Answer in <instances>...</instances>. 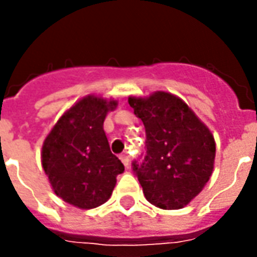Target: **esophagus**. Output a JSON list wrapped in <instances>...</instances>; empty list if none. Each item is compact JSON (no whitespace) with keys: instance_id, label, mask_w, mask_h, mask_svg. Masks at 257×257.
Returning a JSON list of instances; mask_svg holds the SVG:
<instances>
[{"instance_id":"esophagus-1","label":"esophagus","mask_w":257,"mask_h":257,"mask_svg":"<svg viewBox=\"0 0 257 257\" xmlns=\"http://www.w3.org/2000/svg\"><path fill=\"white\" fill-rule=\"evenodd\" d=\"M119 160L122 161V164H123V165H125V167H126V168L129 167V156H128V154H126V153L119 157Z\"/></svg>"}]
</instances>
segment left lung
I'll return each mask as SVG.
<instances>
[{"instance_id":"left-lung-1","label":"left lung","mask_w":257,"mask_h":257,"mask_svg":"<svg viewBox=\"0 0 257 257\" xmlns=\"http://www.w3.org/2000/svg\"><path fill=\"white\" fill-rule=\"evenodd\" d=\"M128 101L146 129L145 157L132 162L146 199L161 209L183 208L212 175L213 136L182 99L168 92Z\"/></svg>"}]
</instances>
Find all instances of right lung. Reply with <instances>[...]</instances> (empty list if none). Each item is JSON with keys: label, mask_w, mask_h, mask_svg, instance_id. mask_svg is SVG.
I'll return each mask as SVG.
<instances>
[{"label": "right lung", "mask_w": 257, "mask_h": 257, "mask_svg": "<svg viewBox=\"0 0 257 257\" xmlns=\"http://www.w3.org/2000/svg\"><path fill=\"white\" fill-rule=\"evenodd\" d=\"M115 106L114 100L86 96L64 112L42 146V167L55 194L81 209L104 204L125 171L103 129Z\"/></svg>", "instance_id": "obj_1"}]
</instances>
